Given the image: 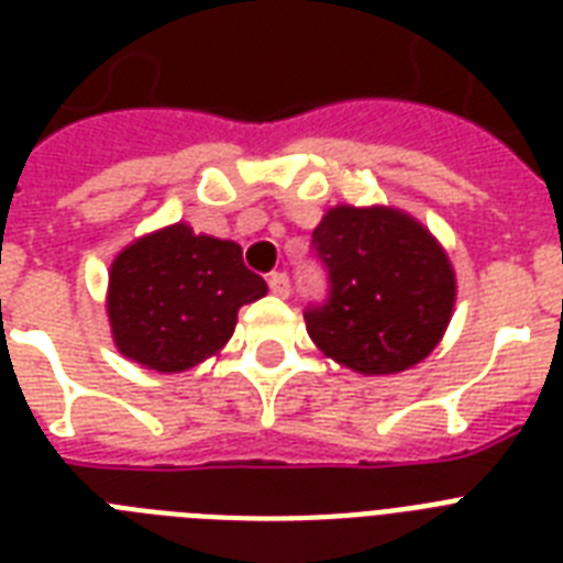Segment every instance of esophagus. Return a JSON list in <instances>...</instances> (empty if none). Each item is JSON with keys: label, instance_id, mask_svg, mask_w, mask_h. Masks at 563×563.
Masks as SVG:
<instances>
[{"label": "esophagus", "instance_id": "1", "mask_svg": "<svg viewBox=\"0 0 563 563\" xmlns=\"http://www.w3.org/2000/svg\"><path fill=\"white\" fill-rule=\"evenodd\" d=\"M268 289L277 295V298H289L291 291V283H289V274L286 272H272L268 274Z\"/></svg>", "mask_w": 563, "mask_h": 563}]
</instances>
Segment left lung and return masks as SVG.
<instances>
[{
    "instance_id": "obj_1",
    "label": "left lung",
    "mask_w": 563,
    "mask_h": 563,
    "mask_svg": "<svg viewBox=\"0 0 563 563\" xmlns=\"http://www.w3.org/2000/svg\"><path fill=\"white\" fill-rule=\"evenodd\" d=\"M324 298L303 309L312 342L360 374L418 365L446 330L455 300L450 260L397 210L335 207L312 233Z\"/></svg>"
}]
</instances>
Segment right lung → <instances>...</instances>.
<instances>
[{
  "mask_svg": "<svg viewBox=\"0 0 563 563\" xmlns=\"http://www.w3.org/2000/svg\"><path fill=\"white\" fill-rule=\"evenodd\" d=\"M265 291L236 242L195 236L187 224H175L117 256L108 316L128 360L175 374L219 351L233 335L239 309Z\"/></svg>",
  "mask_w": 563,
  "mask_h": 563,
  "instance_id": "add662e5",
  "label": "right lung"
}]
</instances>
